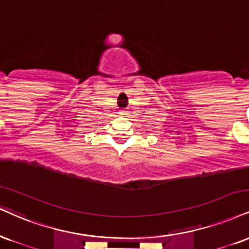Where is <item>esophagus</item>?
Listing matches in <instances>:
<instances>
[{"instance_id":"esophagus-1","label":"esophagus","mask_w":249,"mask_h":249,"mask_svg":"<svg viewBox=\"0 0 249 249\" xmlns=\"http://www.w3.org/2000/svg\"><path fill=\"white\" fill-rule=\"evenodd\" d=\"M127 112H128V111H126V110H121V111H119V115L125 116V115H127Z\"/></svg>"}]
</instances>
